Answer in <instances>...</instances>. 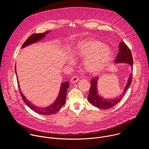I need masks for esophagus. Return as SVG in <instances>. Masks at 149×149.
<instances>
[{
    "label": "esophagus",
    "instance_id": "1",
    "mask_svg": "<svg viewBox=\"0 0 149 149\" xmlns=\"http://www.w3.org/2000/svg\"><path fill=\"white\" fill-rule=\"evenodd\" d=\"M78 81H79V79H78V77L75 76V77H73L71 79L70 82H71V83L74 84V83H76V82H77Z\"/></svg>",
    "mask_w": 149,
    "mask_h": 149
}]
</instances>
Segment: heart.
Instances as JSON below:
<instances>
[{
  "instance_id": "1",
  "label": "heart",
  "mask_w": 149,
  "mask_h": 149,
  "mask_svg": "<svg viewBox=\"0 0 149 149\" xmlns=\"http://www.w3.org/2000/svg\"><path fill=\"white\" fill-rule=\"evenodd\" d=\"M75 56L84 58V65L91 73L101 71L112 60L114 52L111 49L98 40H84L78 42L74 50ZM69 64L74 63L72 56L67 58Z\"/></svg>"
}]
</instances>
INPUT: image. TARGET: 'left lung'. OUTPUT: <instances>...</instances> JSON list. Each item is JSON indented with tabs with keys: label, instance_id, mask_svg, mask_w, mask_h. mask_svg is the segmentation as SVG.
Segmentation results:
<instances>
[{
	"label": "left lung",
	"instance_id": "1",
	"mask_svg": "<svg viewBox=\"0 0 149 149\" xmlns=\"http://www.w3.org/2000/svg\"><path fill=\"white\" fill-rule=\"evenodd\" d=\"M116 63H127L131 66L133 70V58L130 49L129 48L123 41H121L119 45V51L114 61ZM99 77L94 78L91 81V87L90 90V93L88 95V101L95 107L98 109H109L112 108L118 104L122 99L125 92L130 87L132 81V72L130 73L127 79V84L123 91V93L119 97L114 98H104L100 96L98 92V81Z\"/></svg>",
	"mask_w": 149,
	"mask_h": 149
}]
</instances>
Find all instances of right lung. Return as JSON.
Listing matches in <instances>:
<instances>
[{
  "mask_svg": "<svg viewBox=\"0 0 149 149\" xmlns=\"http://www.w3.org/2000/svg\"><path fill=\"white\" fill-rule=\"evenodd\" d=\"M51 31H47L45 33H37V34H33L31 36H30L28 39L25 42V43L24 44L22 48H24L27 46H29L31 44L36 43V42L42 40V39L44 38L47 34L50 33ZM15 72L17 77V84H18V87L21 96H22V98L23 99V101L28 106V107L33 111L35 113L41 114V115H51L56 113L58 112L61 108L62 107V106L64 105L65 103V99H66V96H67V91L68 90V88L69 87V82L68 81H66L65 82H62L61 84V87L59 90V92L58 94V95L57 98H56L55 101L54 102H53L51 105L48 106V107H39L38 106H36L35 105H33L31 102H30L28 99H26V97L24 96V95L22 94V93L21 92L20 88V86H19V83L18 81V78L16 74V65L15 67Z\"/></svg>",
  "mask_w": 149,
  "mask_h": 149,
  "instance_id": "obj_1",
  "label": "right lung"
}]
</instances>
